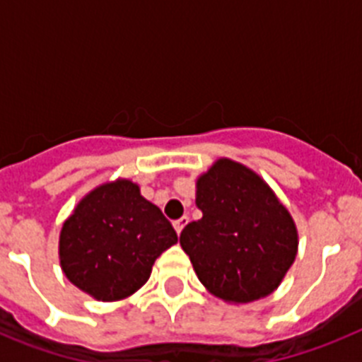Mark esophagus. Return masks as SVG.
<instances>
[{
	"instance_id": "esophagus-1",
	"label": "esophagus",
	"mask_w": 362,
	"mask_h": 362,
	"mask_svg": "<svg viewBox=\"0 0 362 362\" xmlns=\"http://www.w3.org/2000/svg\"><path fill=\"white\" fill-rule=\"evenodd\" d=\"M187 225H188V217L187 216H183L181 219H177V221H174V228H175V232H177V235H181V232H183V228Z\"/></svg>"
}]
</instances>
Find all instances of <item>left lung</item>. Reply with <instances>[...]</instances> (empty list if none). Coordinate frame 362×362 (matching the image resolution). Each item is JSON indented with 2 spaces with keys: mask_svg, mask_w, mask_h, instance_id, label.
<instances>
[{
  "mask_svg": "<svg viewBox=\"0 0 362 362\" xmlns=\"http://www.w3.org/2000/svg\"><path fill=\"white\" fill-rule=\"evenodd\" d=\"M199 221L181 232V248L203 286L243 305L276 292L296 261L293 217L257 172L219 158L196 181Z\"/></svg>",
  "mask_w": 362,
  "mask_h": 362,
  "instance_id": "8db88e82",
  "label": "left lung"
}]
</instances>
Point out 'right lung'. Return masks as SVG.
I'll return each instance as SVG.
<instances>
[{
    "instance_id": "obj_1",
    "label": "right lung",
    "mask_w": 362,
    "mask_h": 362,
    "mask_svg": "<svg viewBox=\"0 0 362 362\" xmlns=\"http://www.w3.org/2000/svg\"><path fill=\"white\" fill-rule=\"evenodd\" d=\"M177 243L161 210L139 185L116 179L76 204L59 232V264L66 279L95 300L112 303L148 281L156 259Z\"/></svg>"
}]
</instances>
